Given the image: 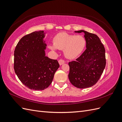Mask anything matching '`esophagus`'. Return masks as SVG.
Instances as JSON below:
<instances>
[{
	"label": "esophagus",
	"mask_w": 122,
	"mask_h": 122,
	"mask_svg": "<svg viewBox=\"0 0 122 122\" xmlns=\"http://www.w3.org/2000/svg\"><path fill=\"white\" fill-rule=\"evenodd\" d=\"M58 63L60 66H61L65 63V61L62 60H60L58 61Z\"/></svg>",
	"instance_id": "1"
}]
</instances>
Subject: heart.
<instances>
[{"label": "heart", "instance_id": "heart-1", "mask_svg": "<svg viewBox=\"0 0 122 122\" xmlns=\"http://www.w3.org/2000/svg\"><path fill=\"white\" fill-rule=\"evenodd\" d=\"M86 45V40L82 36L60 32L54 36L53 45H50L49 48L54 51L57 50L56 48L64 50L65 56L69 60H73L82 52Z\"/></svg>", "mask_w": 122, "mask_h": 122}]
</instances>
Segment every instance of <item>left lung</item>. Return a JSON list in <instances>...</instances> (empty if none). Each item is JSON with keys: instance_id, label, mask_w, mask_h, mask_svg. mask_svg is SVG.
<instances>
[{"instance_id": "left-lung-1", "label": "left lung", "mask_w": 122, "mask_h": 122, "mask_svg": "<svg viewBox=\"0 0 122 122\" xmlns=\"http://www.w3.org/2000/svg\"><path fill=\"white\" fill-rule=\"evenodd\" d=\"M74 32L84 33L86 49L76 61L69 62V79L77 88L90 87L97 82L105 67V48L97 35L83 30Z\"/></svg>"}]
</instances>
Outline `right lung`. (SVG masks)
<instances>
[{"mask_svg":"<svg viewBox=\"0 0 122 122\" xmlns=\"http://www.w3.org/2000/svg\"><path fill=\"white\" fill-rule=\"evenodd\" d=\"M45 36L43 30L26 35L18 43L14 51L15 72L22 83L35 91L48 87L60 67L57 60L46 56Z\"/></svg>","mask_w":122,"mask_h":122,"instance_id":"obj_1","label":"right lung"}]
</instances>
